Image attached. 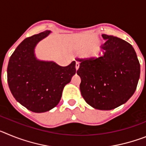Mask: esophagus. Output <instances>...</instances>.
Segmentation results:
<instances>
[{"mask_svg":"<svg viewBox=\"0 0 146 146\" xmlns=\"http://www.w3.org/2000/svg\"><path fill=\"white\" fill-rule=\"evenodd\" d=\"M79 67H80V63L78 61L76 62V69H79Z\"/></svg>","mask_w":146,"mask_h":146,"instance_id":"1","label":"esophagus"}]
</instances>
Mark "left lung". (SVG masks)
I'll return each mask as SVG.
<instances>
[{"mask_svg": "<svg viewBox=\"0 0 146 146\" xmlns=\"http://www.w3.org/2000/svg\"><path fill=\"white\" fill-rule=\"evenodd\" d=\"M104 55L82 60L77 71L81 94L93 108L110 110L128 101L135 93L140 74L136 52L129 43L102 34Z\"/></svg>", "mask_w": 146, "mask_h": 146, "instance_id": "8db88e82", "label": "left lung"}]
</instances>
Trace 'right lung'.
<instances>
[{
    "label": "right lung",
    "instance_id": "right-lung-1",
    "mask_svg": "<svg viewBox=\"0 0 146 146\" xmlns=\"http://www.w3.org/2000/svg\"><path fill=\"white\" fill-rule=\"evenodd\" d=\"M50 31L25 38L9 58L7 80L13 96L34 113L55 108L61 98L64 86L76 73V62L60 66L54 62L40 61L35 58V46Z\"/></svg>",
    "mask_w": 146,
    "mask_h": 146
}]
</instances>
